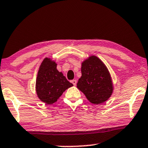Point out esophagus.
<instances>
[{
  "mask_svg": "<svg viewBox=\"0 0 148 148\" xmlns=\"http://www.w3.org/2000/svg\"><path fill=\"white\" fill-rule=\"evenodd\" d=\"M71 83H72L74 85H76L77 81H76V80H71Z\"/></svg>",
  "mask_w": 148,
  "mask_h": 148,
  "instance_id": "1",
  "label": "esophagus"
}]
</instances>
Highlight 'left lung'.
Listing matches in <instances>:
<instances>
[{"label": "left lung", "instance_id": "left-lung-1", "mask_svg": "<svg viewBox=\"0 0 148 148\" xmlns=\"http://www.w3.org/2000/svg\"><path fill=\"white\" fill-rule=\"evenodd\" d=\"M82 76L78 79L77 88L94 104L108 100L113 93L111 77L104 63L96 56H91L82 63Z\"/></svg>", "mask_w": 148, "mask_h": 148}]
</instances>
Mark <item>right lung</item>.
Segmentation results:
<instances>
[{
    "label": "right lung",
    "instance_id": "right-lung-1",
    "mask_svg": "<svg viewBox=\"0 0 148 148\" xmlns=\"http://www.w3.org/2000/svg\"><path fill=\"white\" fill-rule=\"evenodd\" d=\"M73 85L57 69V63L45 58L39 69L36 79L38 98L47 104L57 102L62 93Z\"/></svg>",
    "mask_w": 148,
    "mask_h": 148
}]
</instances>
